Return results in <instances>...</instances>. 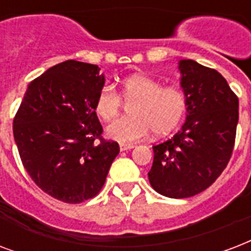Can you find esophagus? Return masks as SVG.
I'll return each instance as SVG.
<instances>
[{
	"label": "esophagus",
	"instance_id": "esophagus-1",
	"mask_svg": "<svg viewBox=\"0 0 251 251\" xmlns=\"http://www.w3.org/2000/svg\"><path fill=\"white\" fill-rule=\"evenodd\" d=\"M120 149H121V151L131 150V149H134V145H127V143H121V145H120Z\"/></svg>",
	"mask_w": 251,
	"mask_h": 251
}]
</instances>
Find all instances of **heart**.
I'll return each instance as SVG.
<instances>
[{
    "label": "heart",
    "instance_id": "heart-1",
    "mask_svg": "<svg viewBox=\"0 0 251 251\" xmlns=\"http://www.w3.org/2000/svg\"><path fill=\"white\" fill-rule=\"evenodd\" d=\"M120 97L129 106L130 117L108 126V135L120 142L146 138L152 131L164 135L179 125L187 109L184 91L175 85L162 87L158 80L146 75H133L122 81ZM121 100L112 88H101L96 96L95 112L102 121H112L121 110Z\"/></svg>",
    "mask_w": 251,
    "mask_h": 251
}]
</instances>
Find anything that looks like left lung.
I'll use <instances>...</instances> for the list:
<instances>
[{"label":"left lung","mask_w":251,"mask_h":251,"mask_svg":"<svg viewBox=\"0 0 251 251\" xmlns=\"http://www.w3.org/2000/svg\"><path fill=\"white\" fill-rule=\"evenodd\" d=\"M187 97L184 125L171 139L152 146V188L172 199L191 198L216 181L232 156L238 97L223 75L195 60L179 62Z\"/></svg>","instance_id":"1"}]
</instances>
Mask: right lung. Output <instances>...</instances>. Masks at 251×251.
<instances>
[{"label":"right lung","instance_id":"add662e5","mask_svg":"<svg viewBox=\"0 0 251 251\" xmlns=\"http://www.w3.org/2000/svg\"><path fill=\"white\" fill-rule=\"evenodd\" d=\"M105 77L95 64L67 60L28 84L13 121L24 167L50 196L68 204L95 198L120 152L102 138L95 112Z\"/></svg>","mask_w":251,"mask_h":251}]
</instances>
